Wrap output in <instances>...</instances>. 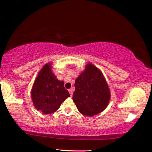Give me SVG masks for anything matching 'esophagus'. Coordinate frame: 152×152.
<instances>
[{
	"instance_id": "esophagus-1",
	"label": "esophagus",
	"mask_w": 152,
	"mask_h": 152,
	"mask_svg": "<svg viewBox=\"0 0 152 152\" xmlns=\"http://www.w3.org/2000/svg\"><path fill=\"white\" fill-rule=\"evenodd\" d=\"M68 91H69V95H70V96H72V95H73V88H70V89H69Z\"/></svg>"
}]
</instances>
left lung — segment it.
Here are the masks:
<instances>
[{
	"mask_svg": "<svg viewBox=\"0 0 152 152\" xmlns=\"http://www.w3.org/2000/svg\"><path fill=\"white\" fill-rule=\"evenodd\" d=\"M73 101L82 114L93 116L107 107L110 91L101 71L88 64L75 82Z\"/></svg>",
	"mask_w": 152,
	"mask_h": 152,
	"instance_id": "left-lung-1",
	"label": "left lung"
}]
</instances>
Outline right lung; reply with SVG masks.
Returning a JSON list of instances; mask_svg holds the SVG:
<instances>
[{"label":"right lung","mask_w":152,"mask_h":152,"mask_svg":"<svg viewBox=\"0 0 152 152\" xmlns=\"http://www.w3.org/2000/svg\"><path fill=\"white\" fill-rule=\"evenodd\" d=\"M31 96L37 110L45 114H49L56 112L65 99L70 95L64 88V81L57 80L51 72L50 64H47L38 73Z\"/></svg>","instance_id":"add662e5"}]
</instances>
